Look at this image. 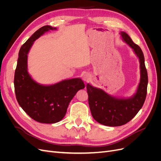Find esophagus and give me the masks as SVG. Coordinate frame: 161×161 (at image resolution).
Returning <instances> with one entry per match:
<instances>
[{"label":"esophagus","mask_w":161,"mask_h":161,"mask_svg":"<svg viewBox=\"0 0 161 161\" xmlns=\"http://www.w3.org/2000/svg\"><path fill=\"white\" fill-rule=\"evenodd\" d=\"M82 79L85 82H89L91 79V76L89 74H85L82 76Z\"/></svg>","instance_id":"obj_1"}]
</instances>
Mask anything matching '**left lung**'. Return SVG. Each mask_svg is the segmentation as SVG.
Masks as SVG:
<instances>
[{
	"mask_svg": "<svg viewBox=\"0 0 161 161\" xmlns=\"http://www.w3.org/2000/svg\"><path fill=\"white\" fill-rule=\"evenodd\" d=\"M120 35L139 58L140 80L136 93L129 98H116L103 90L86 85L92 118L101 124L114 127L127 124L138 114L144 105L148 86V73L142 50L125 32H120Z\"/></svg>",
	"mask_w": 161,
	"mask_h": 161,
	"instance_id": "8db88e82",
	"label": "left lung"
}]
</instances>
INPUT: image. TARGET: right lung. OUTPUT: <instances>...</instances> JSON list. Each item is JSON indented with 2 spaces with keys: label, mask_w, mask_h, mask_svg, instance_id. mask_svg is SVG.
<instances>
[{
  "label": "right lung",
  "mask_w": 161,
  "mask_h": 161,
  "mask_svg": "<svg viewBox=\"0 0 161 161\" xmlns=\"http://www.w3.org/2000/svg\"><path fill=\"white\" fill-rule=\"evenodd\" d=\"M56 27L39 29L21 46L14 72V86L18 103L25 113L40 123L54 124L65 116L70 101L78 91L85 88L80 78L62 80L52 85L37 83L27 71V55L33 42Z\"/></svg>",
  "instance_id": "add662e5"
}]
</instances>
